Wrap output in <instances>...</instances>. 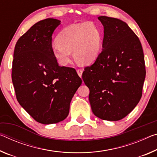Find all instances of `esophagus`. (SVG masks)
<instances>
[{
  "mask_svg": "<svg viewBox=\"0 0 157 157\" xmlns=\"http://www.w3.org/2000/svg\"><path fill=\"white\" fill-rule=\"evenodd\" d=\"M77 73H78V75L79 77H82V75L83 73V71L82 69H77Z\"/></svg>",
  "mask_w": 157,
  "mask_h": 157,
  "instance_id": "34e87169",
  "label": "esophagus"
}]
</instances>
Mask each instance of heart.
<instances>
[{"label":"heart","instance_id":"obj_1","mask_svg":"<svg viewBox=\"0 0 157 157\" xmlns=\"http://www.w3.org/2000/svg\"><path fill=\"white\" fill-rule=\"evenodd\" d=\"M103 32L93 22L71 24L62 29L57 42L52 44L54 57L61 66L71 61V52L75 60L82 64L93 61L100 54Z\"/></svg>","mask_w":157,"mask_h":157}]
</instances>
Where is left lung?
<instances>
[{
  "label": "left lung",
  "mask_w": 157,
  "mask_h": 157,
  "mask_svg": "<svg viewBox=\"0 0 157 157\" xmlns=\"http://www.w3.org/2000/svg\"><path fill=\"white\" fill-rule=\"evenodd\" d=\"M104 27L103 49L84 68L82 79L90 91L93 113L103 120L123 119L138 105L145 78L140 41L126 22L98 17Z\"/></svg>",
  "instance_id": "left-lung-1"
}]
</instances>
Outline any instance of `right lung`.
<instances>
[{"label":"right lung","instance_id":"right-lung-1","mask_svg":"<svg viewBox=\"0 0 157 157\" xmlns=\"http://www.w3.org/2000/svg\"><path fill=\"white\" fill-rule=\"evenodd\" d=\"M60 24L52 18L37 22L14 47L12 80L17 99L43 124L68 117L72 98L82 82L75 70L59 66L52 53V34Z\"/></svg>","mask_w":157,"mask_h":157}]
</instances>
